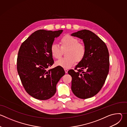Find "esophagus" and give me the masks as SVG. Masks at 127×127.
I'll list each match as a JSON object with an SVG mask.
<instances>
[{
  "label": "esophagus",
  "instance_id": "obj_1",
  "mask_svg": "<svg viewBox=\"0 0 127 127\" xmlns=\"http://www.w3.org/2000/svg\"><path fill=\"white\" fill-rule=\"evenodd\" d=\"M64 70H65V73H68V70L67 69L65 68V69H64Z\"/></svg>",
  "mask_w": 127,
  "mask_h": 127
}]
</instances>
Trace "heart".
Segmentation results:
<instances>
[{
	"label": "heart",
	"instance_id": "heart-1",
	"mask_svg": "<svg viewBox=\"0 0 127 127\" xmlns=\"http://www.w3.org/2000/svg\"><path fill=\"white\" fill-rule=\"evenodd\" d=\"M60 46L56 44L51 46L50 51L52 56L55 59L61 57L63 51L66 50V57L60 59L56 62L57 66L64 68H69L75 62L81 61L85 56L86 52L85 46L79 43V40L69 34H66L60 39Z\"/></svg>",
	"mask_w": 127,
	"mask_h": 127
}]
</instances>
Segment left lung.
Wrapping results in <instances>:
<instances>
[{"label":"left lung","mask_w":127,"mask_h":127,"mask_svg":"<svg viewBox=\"0 0 127 127\" xmlns=\"http://www.w3.org/2000/svg\"><path fill=\"white\" fill-rule=\"evenodd\" d=\"M71 35L83 40L86 47L83 59L68 73L72 77L71 89L81 99L96 95L103 86L109 71V53L105 43L90 31L83 30Z\"/></svg>","instance_id":"left-lung-1"}]
</instances>
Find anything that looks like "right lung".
Masks as SVG:
<instances>
[{"mask_svg": "<svg viewBox=\"0 0 127 127\" xmlns=\"http://www.w3.org/2000/svg\"><path fill=\"white\" fill-rule=\"evenodd\" d=\"M62 32L38 30L20 48L17 58L18 74L27 93L36 99L52 97L56 93L57 83L65 74L64 69L59 66L47 70L54 62L51 46Z\"/></svg>", "mask_w": 127, "mask_h": 127, "instance_id": "add662e5", "label": "right lung"}]
</instances>
